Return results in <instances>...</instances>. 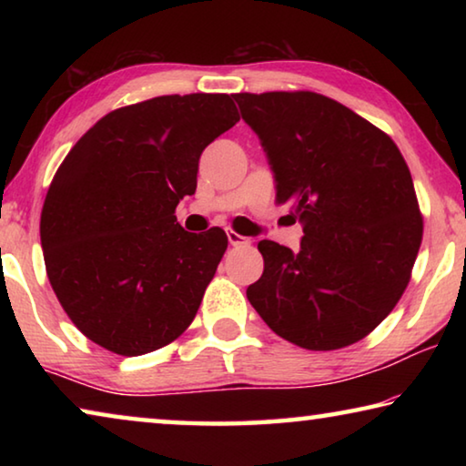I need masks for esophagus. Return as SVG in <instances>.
Returning <instances> with one entry per match:
<instances>
[{"label":"esophagus","mask_w":466,"mask_h":466,"mask_svg":"<svg viewBox=\"0 0 466 466\" xmlns=\"http://www.w3.org/2000/svg\"><path fill=\"white\" fill-rule=\"evenodd\" d=\"M226 236H228V242H230L232 247H247V244H250V238H248V236L236 234L234 230H228V232H226Z\"/></svg>","instance_id":"obj_1"}]
</instances>
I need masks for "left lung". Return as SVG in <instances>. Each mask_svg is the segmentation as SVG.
<instances>
[{
	"label": "left lung",
	"instance_id": "8db88e82",
	"mask_svg": "<svg viewBox=\"0 0 466 466\" xmlns=\"http://www.w3.org/2000/svg\"><path fill=\"white\" fill-rule=\"evenodd\" d=\"M304 236L261 240L265 269L247 289L279 337L314 351L364 339L403 296L421 244L413 178L394 141L314 92L234 94Z\"/></svg>",
	"mask_w": 466,
	"mask_h": 466
}]
</instances>
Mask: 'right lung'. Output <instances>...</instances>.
I'll return each mask as SVG.
<instances>
[{
    "label": "right lung",
    "instance_id": "1",
    "mask_svg": "<svg viewBox=\"0 0 466 466\" xmlns=\"http://www.w3.org/2000/svg\"><path fill=\"white\" fill-rule=\"evenodd\" d=\"M238 121L228 94L157 96L102 116L66 156L41 244L55 296L90 341L144 356L191 325L228 238L183 230L175 209L195 193L203 149Z\"/></svg>",
    "mask_w": 466,
    "mask_h": 466
}]
</instances>
